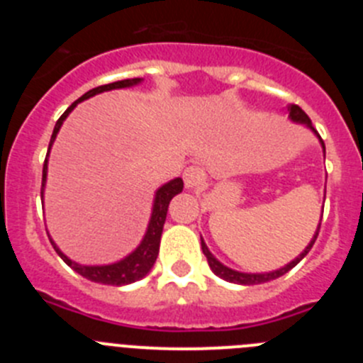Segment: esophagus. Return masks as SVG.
<instances>
[{
    "mask_svg": "<svg viewBox=\"0 0 363 363\" xmlns=\"http://www.w3.org/2000/svg\"><path fill=\"white\" fill-rule=\"evenodd\" d=\"M184 182L187 189H198L201 184H203V171L200 167L191 165L184 171Z\"/></svg>",
    "mask_w": 363,
    "mask_h": 363,
    "instance_id": "esophagus-1",
    "label": "esophagus"
}]
</instances>
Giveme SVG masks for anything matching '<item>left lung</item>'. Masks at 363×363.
I'll use <instances>...</instances> for the list:
<instances>
[{"mask_svg":"<svg viewBox=\"0 0 363 363\" xmlns=\"http://www.w3.org/2000/svg\"><path fill=\"white\" fill-rule=\"evenodd\" d=\"M287 112H289V120L294 121V123H301L306 125V127H309L311 130H313L316 136H318L320 143H322V149H323V156H325V143H323V140L320 138V134L316 133V129L313 127V123H311V118L307 116L306 112L301 111L298 105H289L287 107ZM320 221H322V218H320ZM318 230H320V223H318V229H316V233H314V236L311 238L309 245L303 249V251L300 252V255L296 256V258L293 259V262H289L287 265H284V267L277 269V271H269V272H240V271H234V269L227 267V265H223L220 262V259L216 258V256L213 255V252L209 251V247L205 245L203 238L201 240V251H203L205 258H207V262H209V267L213 269V272L216 274V277H220L221 280L225 281H230V284H240V285H258V284H265V281H271V280H277V278L284 277L285 272H289L291 269L294 267V265H298L301 262V258H306L307 252L311 251V247L314 245V242H316V236H318Z\"/></svg>","mask_w":363,"mask_h":363,"instance_id":"obj_1","label":"left lung"}]
</instances>
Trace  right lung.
I'll return each instance as SVG.
<instances>
[{"mask_svg":"<svg viewBox=\"0 0 363 363\" xmlns=\"http://www.w3.org/2000/svg\"><path fill=\"white\" fill-rule=\"evenodd\" d=\"M143 79L142 78H133V79H121V82H114V83H108V85H101V86H96L92 91L85 92L79 99H76L69 108L62 114V118L56 121V127L52 130V138H50V143H49V152L52 149V143L56 140L57 133L62 129L63 121L67 120L70 112L74 111V107L78 104H82L83 99H89L96 94H101V92H107V91H114V89H127V86H134V85H140ZM49 152H47V158H45V165H43V179H41V198H43V192H45V184H47V163H49ZM184 191V179L182 178H174L171 182H167L163 184L162 187L156 191L154 194V201H152V213H150V220H149V225H147L145 230V236L143 240L140 242V245L134 249L130 255H127L125 258L118 259L114 264H107V265H82L78 262H74L70 259L69 256L63 255L60 251V247L52 242L50 238V243L54 245L56 252L60 255V258L69 265L70 269L82 274L83 278L86 280L96 281V284H104V285H127V284H133V281L142 280L143 277L149 274V271L152 269L154 262L158 258V252H160V240H162V233H163V223H165V218H167V211H169V203H171L172 198L176 194Z\"/></svg>","mask_w":363,"mask_h":363,"instance_id":"right-lung-1","label":"right lung"}]
</instances>
